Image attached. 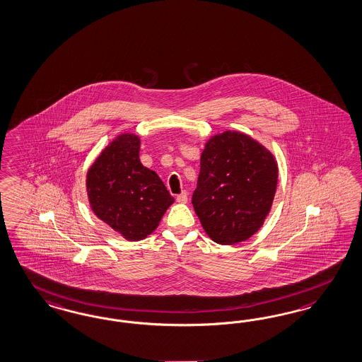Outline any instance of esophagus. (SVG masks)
<instances>
[{"mask_svg":"<svg viewBox=\"0 0 362 362\" xmlns=\"http://www.w3.org/2000/svg\"><path fill=\"white\" fill-rule=\"evenodd\" d=\"M188 200V194L186 191H183V192H180L177 197H176V202H179V203H187Z\"/></svg>","mask_w":362,"mask_h":362,"instance_id":"obj_1","label":"esophagus"}]
</instances>
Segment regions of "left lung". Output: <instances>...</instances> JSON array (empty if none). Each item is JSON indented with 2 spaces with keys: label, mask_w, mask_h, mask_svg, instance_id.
<instances>
[{
  "label": "left lung",
  "mask_w": 362,
  "mask_h": 362,
  "mask_svg": "<svg viewBox=\"0 0 362 362\" xmlns=\"http://www.w3.org/2000/svg\"><path fill=\"white\" fill-rule=\"evenodd\" d=\"M278 182L274 156L254 139L226 131L200 156L192 206L207 235L234 245L255 234L272 209Z\"/></svg>",
  "instance_id": "left-lung-1"
}]
</instances>
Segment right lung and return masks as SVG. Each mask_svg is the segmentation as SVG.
I'll list each match as a JSON object with an SVG mask.
<instances>
[{
  "instance_id": "right-lung-1",
  "label": "right lung",
  "mask_w": 362,
  "mask_h": 362,
  "mask_svg": "<svg viewBox=\"0 0 362 362\" xmlns=\"http://www.w3.org/2000/svg\"><path fill=\"white\" fill-rule=\"evenodd\" d=\"M139 150L140 139L123 134L100 153L87 174L92 210L128 240L150 235L174 203L162 179L140 163Z\"/></svg>"
}]
</instances>
